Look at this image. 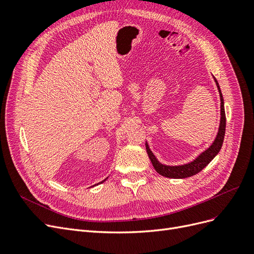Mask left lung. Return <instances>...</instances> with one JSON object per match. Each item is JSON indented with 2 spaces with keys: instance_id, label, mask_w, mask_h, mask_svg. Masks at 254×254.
<instances>
[{
  "instance_id": "left-lung-1",
  "label": "left lung",
  "mask_w": 254,
  "mask_h": 254,
  "mask_svg": "<svg viewBox=\"0 0 254 254\" xmlns=\"http://www.w3.org/2000/svg\"><path fill=\"white\" fill-rule=\"evenodd\" d=\"M214 81L216 83L219 97H220V122L218 127V132L216 134V137L213 141V143L207 147L205 150H203L200 155H198L193 161H190L189 163L181 164V165H166L161 163L160 161L153 155V152L150 150L149 145L146 141V151L151 161L152 166L155 168L156 172L163 177H167V178H174V179H182V178H189L202 171L203 168L209 164L211 161L217 156L219 152L222 143H224V137L226 132V113H225V105H224V97L221 94V90L219 88L218 81L214 77Z\"/></svg>"
}]
</instances>
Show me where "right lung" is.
I'll return each mask as SVG.
<instances>
[{
    "instance_id": "add662e5",
    "label": "right lung",
    "mask_w": 254,
    "mask_h": 254,
    "mask_svg": "<svg viewBox=\"0 0 254 254\" xmlns=\"http://www.w3.org/2000/svg\"><path fill=\"white\" fill-rule=\"evenodd\" d=\"M106 179H108V178H106ZM106 179H105V180H103V181H101V182H99V183H96V184H94V186H97V184H101V183L105 182V181H106ZM94 186H93V187H94Z\"/></svg>"
}]
</instances>
